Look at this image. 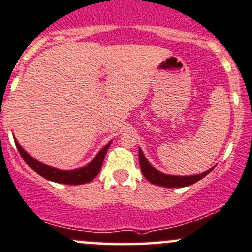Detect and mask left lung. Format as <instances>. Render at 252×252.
I'll use <instances>...</instances> for the list:
<instances>
[{
    "label": "left lung",
    "instance_id": "8db88e82",
    "mask_svg": "<svg viewBox=\"0 0 252 252\" xmlns=\"http://www.w3.org/2000/svg\"><path fill=\"white\" fill-rule=\"evenodd\" d=\"M139 161L140 166H141V171L144 174V176L146 177L148 181L153 185H157V186H163V187H186L190 186V185L195 184L197 181L202 180L204 176H206L214 168L209 169V170L204 171L202 174L198 175H189V176H177V175H168L164 174L161 171L157 170L155 166H152L150 164V161L147 160V158L145 157L144 152H142L141 148L139 147Z\"/></svg>",
    "mask_w": 252,
    "mask_h": 252
}]
</instances>
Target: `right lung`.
I'll return each mask as SVG.
<instances>
[{"mask_svg":"<svg viewBox=\"0 0 252 252\" xmlns=\"http://www.w3.org/2000/svg\"><path fill=\"white\" fill-rule=\"evenodd\" d=\"M14 141L20 156L23 157V159L25 160V163L28 164L32 170H35L37 174H39L42 177L49 180V181L59 182V184L65 185H83L88 184V182H91L93 179H95V176L99 174L100 169H101L106 152H107L108 147H110L111 142H108L106 146L102 147L101 150L97 152V155L95 156L94 159H93L89 164H87L86 166L73 169V170H60V169L46 165V164L41 163V161H38L33 157H31V156L20 146L19 142L17 141V139H14Z\"/></svg>","mask_w":252,"mask_h":252,"instance_id":"right-lung-1","label":"right lung"}]
</instances>
